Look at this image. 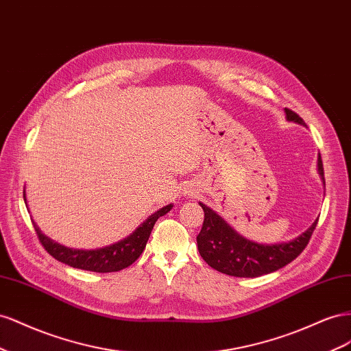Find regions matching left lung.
<instances>
[{
  "instance_id": "1",
  "label": "left lung",
  "mask_w": 351,
  "mask_h": 351,
  "mask_svg": "<svg viewBox=\"0 0 351 351\" xmlns=\"http://www.w3.org/2000/svg\"><path fill=\"white\" fill-rule=\"evenodd\" d=\"M285 114L289 122L304 125V120L293 110L285 108ZM317 172L325 185L324 165L320 154L317 157ZM199 206L204 210L203 228L197 235L199 256L204 258L208 266L229 276L257 278L272 274L291 263L295 257L302 254L317 225L316 219L307 231L293 241L281 244H257L239 235L212 208L203 203H199Z\"/></svg>"
}]
</instances>
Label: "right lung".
<instances>
[{"label": "right lung", "instance_id": "add662e5", "mask_svg": "<svg viewBox=\"0 0 351 351\" xmlns=\"http://www.w3.org/2000/svg\"><path fill=\"white\" fill-rule=\"evenodd\" d=\"M23 198L26 202V194L23 191ZM172 204H167L157 210L145 222L139 225L135 231L126 237L122 241L116 244L107 245L103 248L97 250H77V248H69L58 243H54L51 238L45 237L35 222L34 228L36 231V235L39 238V243L47 250L48 254H51L58 262L64 265H69L76 269L82 270H91V272L98 274H107V272H117L128 266H131L135 260L143 254L144 248L147 245V241L149 238V234L153 231V226L157 222L160 216H165L167 212H170Z\"/></svg>", "mask_w": 351, "mask_h": 351}]
</instances>
